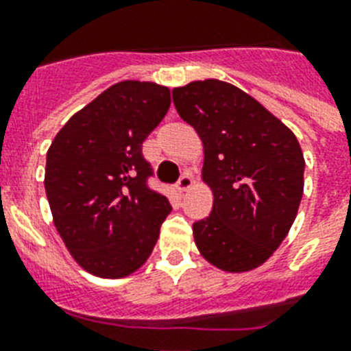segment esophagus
Returning <instances> with one entry per match:
<instances>
[{"instance_id": "esophagus-1", "label": "esophagus", "mask_w": 351, "mask_h": 351, "mask_svg": "<svg viewBox=\"0 0 351 351\" xmlns=\"http://www.w3.org/2000/svg\"><path fill=\"white\" fill-rule=\"evenodd\" d=\"M193 182H195V180H193V176L189 175V173L182 175L180 180H178V189H180V191H187V189L193 186Z\"/></svg>"}]
</instances>
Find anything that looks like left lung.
Returning a JSON list of instances; mask_svg holds the SVG:
<instances>
[{
  "instance_id": "obj_1",
  "label": "left lung",
  "mask_w": 351,
  "mask_h": 351,
  "mask_svg": "<svg viewBox=\"0 0 351 351\" xmlns=\"http://www.w3.org/2000/svg\"><path fill=\"white\" fill-rule=\"evenodd\" d=\"M204 145L213 209L193 224L200 255L228 273L255 269L282 244L304 191V154L291 129L239 87L200 80L173 89Z\"/></svg>"
}]
</instances>
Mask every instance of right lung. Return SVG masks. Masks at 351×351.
Returning a JSON list of instances; mask_svg holds the SVG:
<instances>
[{
    "label": "right lung",
    "mask_w": 351,
    "mask_h": 351,
    "mask_svg": "<svg viewBox=\"0 0 351 351\" xmlns=\"http://www.w3.org/2000/svg\"><path fill=\"white\" fill-rule=\"evenodd\" d=\"M171 106L153 82L111 85L60 129L47 151L45 193L63 244L85 271L121 278L145 264L171 213L147 187L142 143Z\"/></svg>",
    "instance_id": "add662e5"
}]
</instances>
